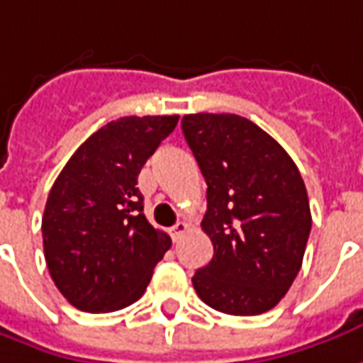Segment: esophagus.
Returning a JSON list of instances; mask_svg holds the SVG:
<instances>
[{"label":"esophagus","mask_w":363,"mask_h":363,"mask_svg":"<svg viewBox=\"0 0 363 363\" xmlns=\"http://www.w3.org/2000/svg\"><path fill=\"white\" fill-rule=\"evenodd\" d=\"M186 228H189V226H186V223H177V224H174V226H172V228H171V236H172V240H174V242H177V240H179V238H181L182 234L186 233Z\"/></svg>","instance_id":"34e87169"}]
</instances>
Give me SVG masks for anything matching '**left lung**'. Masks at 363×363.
Segmentation results:
<instances>
[{
    "label": "left lung",
    "mask_w": 363,
    "mask_h": 363,
    "mask_svg": "<svg viewBox=\"0 0 363 363\" xmlns=\"http://www.w3.org/2000/svg\"><path fill=\"white\" fill-rule=\"evenodd\" d=\"M181 125L208 186L201 226L214 246L192 286L224 314L268 312L300 272L312 228L300 171L266 130L240 115L196 113Z\"/></svg>",
    "instance_id": "1"
}]
</instances>
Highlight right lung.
I'll list each match as a JSON object with an SVG mask.
<instances>
[{
  "mask_svg": "<svg viewBox=\"0 0 363 363\" xmlns=\"http://www.w3.org/2000/svg\"><path fill=\"white\" fill-rule=\"evenodd\" d=\"M179 115L121 117L93 133L69 159L41 220L49 274L83 312H115L145 294L171 236L155 230L137 189L143 164Z\"/></svg>",
  "mask_w": 363,
  "mask_h": 363,
  "instance_id": "right-lung-1",
  "label": "right lung"
}]
</instances>
